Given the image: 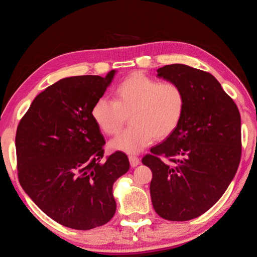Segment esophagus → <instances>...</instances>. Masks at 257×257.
Here are the masks:
<instances>
[{
    "instance_id": "1",
    "label": "esophagus",
    "mask_w": 257,
    "mask_h": 257,
    "mask_svg": "<svg viewBox=\"0 0 257 257\" xmlns=\"http://www.w3.org/2000/svg\"><path fill=\"white\" fill-rule=\"evenodd\" d=\"M128 160H130V163H131V166L132 167H136L139 164V163H141L139 159L136 158V157H133V155H131V157H128Z\"/></svg>"
}]
</instances>
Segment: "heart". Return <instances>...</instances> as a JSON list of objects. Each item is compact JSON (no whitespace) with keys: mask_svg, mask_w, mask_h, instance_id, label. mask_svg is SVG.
<instances>
[{"mask_svg":"<svg viewBox=\"0 0 257 257\" xmlns=\"http://www.w3.org/2000/svg\"><path fill=\"white\" fill-rule=\"evenodd\" d=\"M113 100L100 97L92 107L96 125L108 136L115 135L130 119L124 130L109 146L112 150L137 154L153 138L162 141L172 135L180 124L185 109V95L176 82H161L141 72L122 80L113 92Z\"/></svg>","mask_w":257,"mask_h":257,"instance_id":"obj_1","label":"heart"}]
</instances>
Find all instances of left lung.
Returning a JSON list of instances; mask_svg holds the SVG:
<instances>
[{
	"mask_svg": "<svg viewBox=\"0 0 257 257\" xmlns=\"http://www.w3.org/2000/svg\"><path fill=\"white\" fill-rule=\"evenodd\" d=\"M158 77L180 85L185 109L177 130L151 148L143 164L152 172L155 212L168 221H189L211 208L237 173L240 113L211 74L172 64L159 68Z\"/></svg>",
	"mask_w": 257,
	"mask_h": 257,
	"instance_id": "8db88e82",
	"label": "left lung"
}]
</instances>
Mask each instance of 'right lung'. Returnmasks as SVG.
Instances as JSON below:
<instances>
[{"label": "right lung", "instance_id": "right-lung-1", "mask_svg": "<svg viewBox=\"0 0 257 257\" xmlns=\"http://www.w3.org/2000/svg\"><path fill=\"white\" fill-rule=\"evenodd\" d=\"M114 74L59 80L34 98L18 124L22 189L44 213L69 228L88 230L109 222L116 207L112 185L130 169L121 151L102 160L105 139L91 114Z\"/></svg>", "mask_w": 257, "mask_h": 257}]
</instances>
